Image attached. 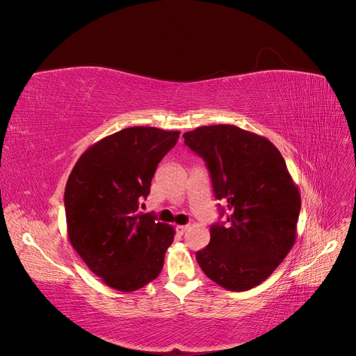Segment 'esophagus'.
Masks as SVG:
<instances>
[{
	"label": "esophagus",
	"instance_id": "34e87169",
	"mask_svg": "<svg viewBox=\"0 0 356 356\" xmlns=\"http://www.w3.org/2000/svg\"><path fill=\"white\" fill-rule=\"evenodd\" d=\"M188 230V225H177V232L179 234H184Z\"/></svg>",
	"mask_w": 356,
	"mask_h": 356
}]
</instances>
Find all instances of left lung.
I'll return each mask as SVG.
<instances>
[{"instance_id":"1","label":"left lung","mask_w":356,"mask_h":356,"mask_svg":"<svg viewBox=\"0 0 356 356\" xmlns=\"http://www.w3.org/2000/svg\"><path fill=\"white\" fill-rule=\"evenodd\" d=\"M211 174L225 222L211 225V242L196 252L211 281L246 291L273 273L293 248L301 199L279 149L232 124L202 126L184 135Z\"/></svg>"}]
</instances>
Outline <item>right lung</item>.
<instances>
[{"label":"right lung","mask_w":356,"mask_h":356,"mask_svg":"<svg viewBox=\"0 0 356 356\" xmlns=\"http://www.w3.org/2000/svg\"><path fill=\"white\" fill-rule=\"evenodd\" d=\"M178 136L157 127L123 129L86 149L67 181L70 242L102 282L122 293L154 281L174 242V227L138 208Z\"/></svg>","instance_id":"obj_1"}]
</instances>
